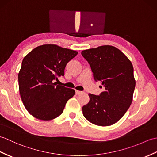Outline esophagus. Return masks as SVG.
Listing matches in <instances>:
<instances>
[{"mask_svg":"<svg viewBox=\"0 0 157 157\" xmlns=\"http://www.w3.org/2000/svg\"><path fill=\"white\" fill-rule=\"evenodd\" d=\"M82 91H79V90H75V94L76 95H78L79 94H82Z\"/></svg>","mask_w":157,"mask_h":157,"instance_id":"obj_1","label":"esophagus"}]
</instances>
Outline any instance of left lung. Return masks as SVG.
I'll return each instance as SVG.
<instances>
[{"instance_id": "obj_1", "label": "left lung", "mask_w": 157, "mask_h": 157, "mask_svg": "<svg viewBox=\"0 0 157 157\" xmlns=\"http://www.w3.org/2000/svg\"><path fill=\"white\" fill-rule=\"evenodd\" d=\"M82 55L90 65L94 80L104 87L99 96L89 94V102L82 108L83 116L98 126L114 124L132 101L136 85L132 64L121 51L111 45L83 50Z\"/></svg>"}]
</instances>
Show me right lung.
<instances>
[{"mask_svg":"<svg viewBox=\"0 0 157 157\" xmlns=\"http://www.w3.org/2000/svg\"><path fill=\"white\" fill-rule=\"evenodd\" d=\"M78 53L46 44L28 53L22 61L18 75L19 92L25 108L35 118L50 120L62 114L75 90L56 84L64 75L67 63Z\"/></svg>","mask_w":157,"mask_h":157,"instance_id":"1","label":"right lung"}]
</instances>
